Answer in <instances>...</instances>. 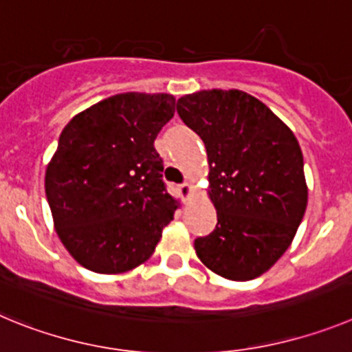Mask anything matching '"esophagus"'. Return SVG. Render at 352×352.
Returning <instances> with one entry per match:
<instances>
[{"label":"esophagus","mask_w":352,"mask_h":352,"mask_svg":"<svg viewBox=\"0 0 352 352\" xmlns=\"http://www.w3.org/2000/svg\"><path fill=\"white\" fill-rule=\"evenodd\" d=\"M179 191H180V196H182V198H184V201H188V199L191 198V195H192V186H191V182L180 184V186H179Z\"/></svg>","instance_id":"34e87169"}]
</instances>
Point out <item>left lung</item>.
I'll return each mask as SVG.
<instances>
[{
    "mask_svg": "<svg viewBox=\"0 0 352 352\" xmlns=\"http://www.w3.org/2000/svg\"><path fill=\"white\" fill-rule=\"evenodd\" d=\"M177 112L207 148L208 196L217 210L198 258L230 280H251L287 251L307 208L298 140L265 103L239 89L186 94Z\"/></svg>",
    "mask_w": 352,
    "mask_h": 352,
    "instance_id": "1",
    "label": "left lung"
}]
</instances>
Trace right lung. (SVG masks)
I'll use <instances>...</instances> for the list:
<instances>
[{
  "label": "right lung",
  "instance_id": "1",
  "mask_svg": "<svg viewBox=\"0 0 352 352\" xmlns=\"http://www.w3.org/2000/svg\"><path fill=\"white\" fill-rule=\"evenodd\" d=\"M175 113L172 94L101 100L65 126L47 164L45 195L66 251L96 274L153 256L179 201L163 182L154 140Z\"/></svg>",
  "mask_w": 352,
  "mask_h": 352
}]
</instances>
